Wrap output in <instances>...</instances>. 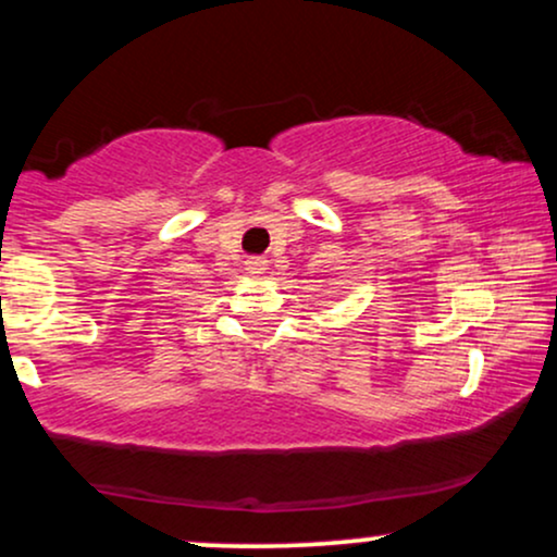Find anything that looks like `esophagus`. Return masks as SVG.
Here are the masks:
<instances>
[{
    "label": "esophagus",
    "mask_w": 557,
    "mask_h": 557,
    "mask_svg": "<svg viewBox=\"0 0 557 557\" xmlns=\"http://www.w3.org/2000/svg\"><path fill=\"white\" fill-rule=\"evenodd\" d=\"M246 270L251 274H264L267 270V259L264 257H248L246 259Z\"/></svg>",
    "instance_id": "34e87169"
}]
</instances>
